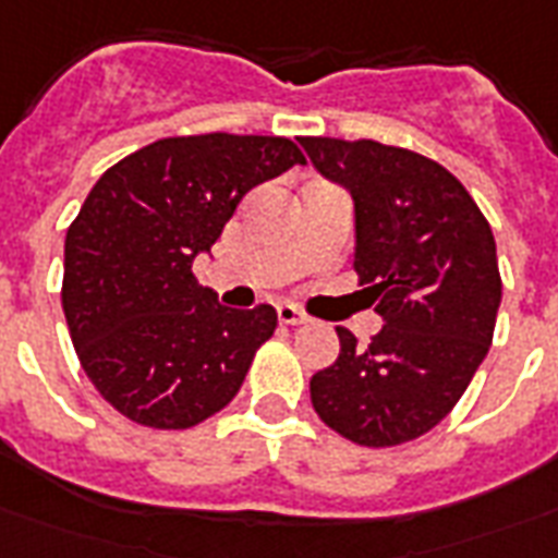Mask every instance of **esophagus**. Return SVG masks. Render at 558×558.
Masks as SVG:
<instances>
[{"instance_id": "esophagus-1", "label": "esophagus", "mask_w": 558, "mask_h": 558, "mask_svg": "<svg viewBox=\"0 0 558 558\" xmlns=\"http://www.w3.org/2000/svg\"><path fill=\"white\" fill-rule=\"evenodd\" d=\"M276 315H279V320L282 324H288V327H300V324H308V318L300 312L296 306H288V303H282V306H276Z\"/></svg>"}]
</instances>
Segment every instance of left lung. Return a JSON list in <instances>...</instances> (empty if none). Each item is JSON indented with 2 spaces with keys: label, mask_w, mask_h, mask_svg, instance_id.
<instances>
[{
  "label": "left lung",
  "mask_w": 558,
  "mask_h": 558,
  "mask_svg": "<svg viewBox=\"0 0 558 558\" xmlns=\"http://www.w3.org/2000/svg\"><path fill=\"white\" fill-rule=\"evenodd\" d=\"M353 202V270L384 329L368 348L336 327L339 360L312 374V404L341 437L384 449L449 413L494 339L502 282L494 231L440 162L380 142L303 136Z\"/></svg>",
  "instance_id": "left-lung-1"
}]
</instances>
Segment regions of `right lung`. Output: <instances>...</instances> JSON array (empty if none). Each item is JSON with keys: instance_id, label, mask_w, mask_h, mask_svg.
Instances as JSON below:
<instances>
[{"instance_id": "right-lung-1", "label": "right lung", "mask_w": 558, "mask_h": 558, "mask_svg": "<svg viewBox=\"0 0 558 558\" xmlns=\"http://www.w3.org/2000/svg\"><path fill=\"white\" fill-rule=\"evenodd\" d=\"M303 154L282 136H174L100 174L64 238L73 348L109 404L140 425L193 428L238 396L276 308L219 306L193 276L252 186Z\"/></svg>"}]
</instances>
